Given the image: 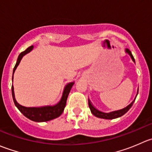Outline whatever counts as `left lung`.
I'll use <instances>...</instances> for the list:
<instances>
[{"instance_id":"obj_1","label":"left lung","mask_w":152,"mask_h":152,"mask_svg":"<svg viewBox=\"0 0 152 152\" xmlns=\"http://www.w3.org/2000/svg\"><path fill=\"white\" fill-rule=\"evenodd\" d=\"M125 52L126 53H128V54L131 56L132 61L134 62V63H135V61H134V57H133L132 54V52L130 51L128 48H126ZM137 93H138V90H137V95H136L134 101H132V102L131 104H129L127 106V107H124V108L121 109V110H115V111H112V112H110V113H104V112H102V111H100V110H98V109H96L94 106L92 104V103L90 102V99H88V105H89V107H90V111H91L92 114H93V115L96 116V117L99 118H104V119H115V118H117L121 117V116L124 115L126 113H127V112H128V110L131 108L133 104H134L136 97H137Z\"/></svg>"}]
</instances>
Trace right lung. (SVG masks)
<instances>
[{
    "label": "right lung",
    "mask_w": 152,
    "mask_h": 152,
    "mask_svg": "<svg viewBox=\"0 0 152 152\" xmlns=\"http://www.w3.org/2000/svg\"><path fill=\"white\" fill-rule=\"evenodd\" d=\"M33 48L34 46L31 45V46L28 47L26 50L21 52V53H20V55L18 56V60H17L16 65H15V66L13 69V76L15 70H16V68L18 67V65H19L21 59L23 57V56H25L26 54H27L29 52L31 51ZM13 76H12V81H13ZM73 85H74V82H70V83L67 84V85H65L60 101H59L56 104L53 106L48 105L38 107H27L20 105V104H18V102H17L16 99H15L13 85H12V98H13L14 103H15V106L18 107V109L20 111V113H22L24 116H26L27 118L30 119L31 121H33L35 122L48 121L56 118H58L59 116H60L61 115H62V113H63L64 109H65V105H66L67 96H68L69 93H70V90H71Z\"/></svg>",
    "instance_id": "obj_1"
}]
</instances>
